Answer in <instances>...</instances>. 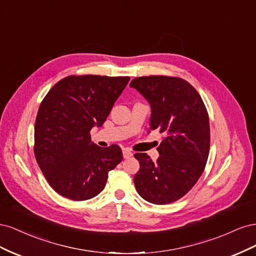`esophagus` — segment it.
Returning a JSON list of instances; mask_svg holds the SVG:
<instances>
[{"mask_svg": "<svg viewBox=\"0 0 256 256\" xmlns=\"http://www.w3.org/2000/svg\"><path fill=\"white\" fill-rule=\"evenodd\" d=\"M132 152H131L130 150H122V156H124V158L125 159H128V158H130V157H132Z\"/></svg>", "mask_w": 256, "mask_h": 256, "instance_id": "34e87169", "label": "esophagus"}]
</instances>
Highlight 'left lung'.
Masks as SVG:
<instances>
[{
  "label": "left lung",
  "mask_w": 256,
  "mask_h": 256,
  "mask_svg": "<svg viewBox=\"0 0 256 256\" xmlns=\"http://www.w3.org/2000/svg\"><path fill=\"white\" fill-rule=\"evenodd\" d=\"M130 86L150 104V130L164 134L157 161L144 152L134 154L140 164L134 178L136 189L150 203H173L187 194L204 172L210 146L206 106L196 90L176 76H140Z\"/></svg>",
  "instance_id": "1"
}]
</instances>
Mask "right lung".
<instances>
[{"instance_id": "1", "label": "right lung", "mask_w": 256, "mask_h": 256, "mask_svg": "<svg viewBox=\"0 0 256 256\" xmlns=\"http://www.w3.org/2000/svg\"><path fill=\"white\" fill-rule=\"evenodd\" d=\"M129 80L69 76L44 98L35 120L34 154L46 180L62 196L72 200L96 196L122 160L118 145L97 146L90 132L102 126Z\"/></svg>"}]
</instances>
